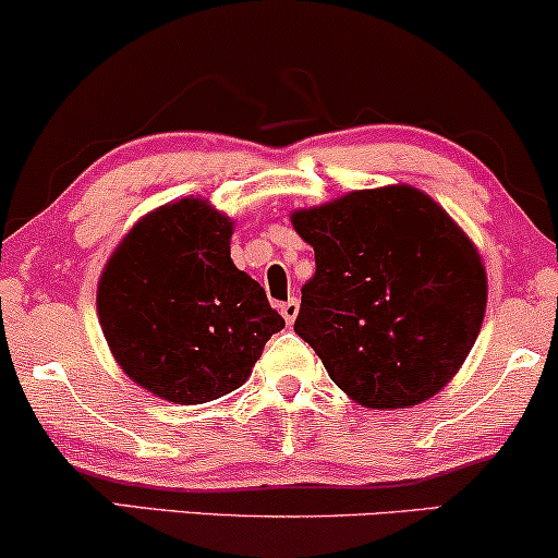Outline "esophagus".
Segmentation results:
<instances>
[{
	"label": "esophagus",
	"mask_w": 558,
	"mask_h": 558,
	"mask_svg": "<svg viewBox=\"0 0 558 558\" xmlns=\"http://www.w3.org/2000/svg\"><path fill=\"white\" fill-rule=\"evenodd\" d=\"M298 313H300V300L298 298H290L287 302H281V315H284V320L290 323H294V318H298Z\"/></svg>",
	"instance_id": "34e87169"
}]
</instances>
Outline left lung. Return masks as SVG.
<instances>
[{"label": "left lung", "instance_id": "8db88e82", "mask_svg": "<svg viewBox=\"0 0 558 558\" xmlns=\"http://www.w3.org/2000/svg\"><path fill=\"white\" fill-rule=\"evenodd\" d=\"M315 251L294 333L367 409L442 390L476 343L486 271L450 215L411 185L352 191L292 215Z\"/></svg>", "mask_w": 558, "mask_h": 558}]
</instances>
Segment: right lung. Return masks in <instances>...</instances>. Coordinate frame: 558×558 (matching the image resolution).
I'll list each match as a JSON object with an SVG mask.
<instances>
[{
  "mask_svg": "<svg viewBox=\"0 0 558 558\" xmlns=\"http://www.w3.org/2000/svg\"><path fill=\"white\" fill-rule=\"evenodd\" d=\"M232 222L202 198L149 211L108 258L98 318L121 369L170 403L240 388L284 328L264 287L232 264Z\"/></svg>",
  "mask_w": 558,
  "mask_h": 558,
  "instance_id": "obj_1",
  "label": "right lung"
}]
</instances>
